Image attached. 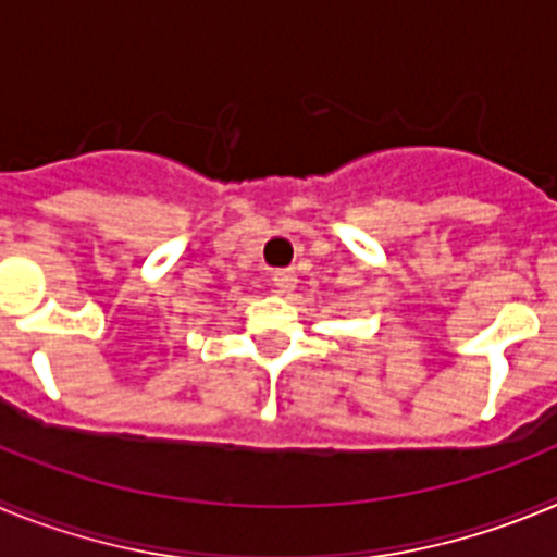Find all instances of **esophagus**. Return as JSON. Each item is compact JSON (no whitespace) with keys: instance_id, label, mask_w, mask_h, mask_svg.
Returning <instances> with one entry per match:
<instances>
[{"instance_id":"1","label":"esophagus","mask_w":557,"mask_h":557,"mask_svg":"<svg viewBox=\"0 0 557 557\" xmlns=\"http://www.w3.org/2000/svg\"><path fill=\"white\" fill-rule=\"evenodd\" d=\"M295 282H298V278H295L293 270H275V273H273V289H275V293H278V295L293 293Z\"/></svg>"}]
</instances>
